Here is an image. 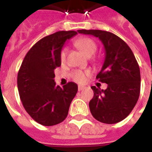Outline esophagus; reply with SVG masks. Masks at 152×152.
Instances as JSON below:
<instances>
[{"instance_id": "34e87169", "label": "esophagus", "mask_w": 152, "mask_h": 152, "mask_svg": "<svg viewBox=\"0 0 152 152\" xmlns=\"http://www.w3.org/2000/svg\"><path fill=\"white\" fill-rule=\"evenodd\" d=\"M84 89H85V86H78V90H79V91H81V90Z\"/></svg>"}]
</instances>
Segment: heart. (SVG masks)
Masks as SVG:
<instances>
[{"mask_svg":"<svg viewBox=\"0 0 152 152\" xmlns=\"http://www.w3.org/2000/svg\"><path fill=\"white\" fill-rule=\"evenodd\" d=\"M75 45L78 49L82 51L87 57H91L94 55L97 51V45L96 43L89 37H80L77 40H75ZM66 51L63 49L60 53V59L62 63H64L66 61ZM89 72L86 71L83 72L80 70L75 71L72 73L73 80L78 83H84L86 80V77L89 76Z\"/></svg>","mask_w":152,"mask_h":152,"instance_id":"obj_1","label":"heart"}]
</instances>
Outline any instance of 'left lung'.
Returning a JSON list of instances; mask_svg holds the SVG:
<instances>
[{"mask_svg":"<svg viewBox=\"0 0 152 152\" xmlns=\"http://www.w3.org/2000/svg\"><path fill=\"white\" fill-rule=\"evenodd\" d=\"M77 31L98 37L105 50L104 63L96 78L107 84V88L91 87V114L105 124L123 121L134 109L140 94V69L134 53L124 40L112 32L85 29Z\"/></svg>","mask_w":152,"mask_h":152,"instance_id":"left-lung-1","label":"left lung"}]
</instances>
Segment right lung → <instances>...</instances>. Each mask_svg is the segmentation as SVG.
Here are the masks:
<instances>
[{"label":"right lung","mask_w":152,"mask_h":152,"mask_svg":"<svg viewBox=\"0 0 152 152\" xmlns=\"http://www.w3.org/2000/svg\"><path fill=\"white\" fill-rule=\"evenodd\" d=\"M75 31H60L42 38L31 47L18 73V89L26 112L35 121L45 126L63 122L78 86L69 82L56 86L54 69L61 66L60 53L66 40Z\"/></svg>","instance_id":"right-lung-1"}]
</instances>
